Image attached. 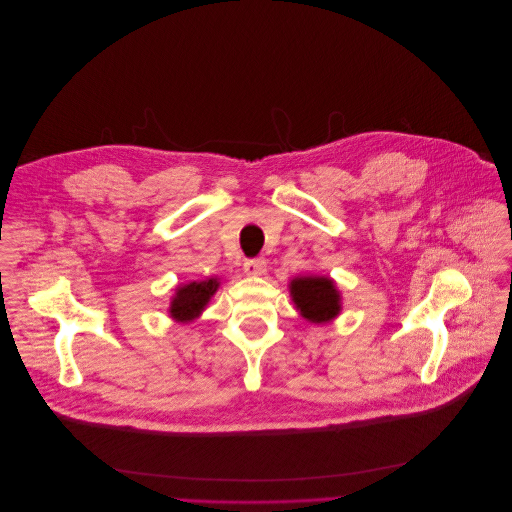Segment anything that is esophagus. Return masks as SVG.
Listing matches in <instances>:
<instances>
[{
  "label": "esophagus",
  "instance_id": "obj_1",
  "mask_svg": "<svg viewBox=\"0 0 512 512\" xmlns=\"http://www.w3.org/2000/svg\"><path fill=\"white\" fill-rule=\"evenodd\" d=\"M244 272L250 276H262L266 272V260L264 258H248L244 262Z\"/></svg>",
  "mask_w": 512,
  "mask_h": 512
}]
</instances>
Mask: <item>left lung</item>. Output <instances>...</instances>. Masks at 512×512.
I'll list each match as a JSON object with an SVG mask.
<instances>
[{
  "mask_svg": "<svg viewBox=\"0 0 512 512\" xmlns=\"http://www.w3.org/2000/svg\"><path fill=\"white\" fill-rule=\"evenodd\" d=\"M290 294L304 319L327 323L339 315V292L325 276H302L290 282Z\"/></svg>",
  "mask_w": 512,
  "mask_h": 512,
  "instance_id": "8db88e82",
  "label": "left lung"
}]
</instances>
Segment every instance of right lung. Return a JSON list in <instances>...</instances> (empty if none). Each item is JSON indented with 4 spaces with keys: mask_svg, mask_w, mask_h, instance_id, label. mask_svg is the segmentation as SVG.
<instances>
[{
    "mask_svg": "<svg viewBox=\"0 0 512 512\" xmlns=\"http://www.w3.org/2000/svg\"><path fill=\"white\" fill-rule=\"evenodd\" d=\"M220 282L216 278L201 280V282H189L187 286H179L177 294L171 302V317L177 321H191L201 313L203 306L208 304L210 296L216 292Z\"/></svg>",
    "mask_w": 512,
    "mask_h": 512,
    "instance_id": "obj_1",
    "label": "right lung"
}]
</instances>
